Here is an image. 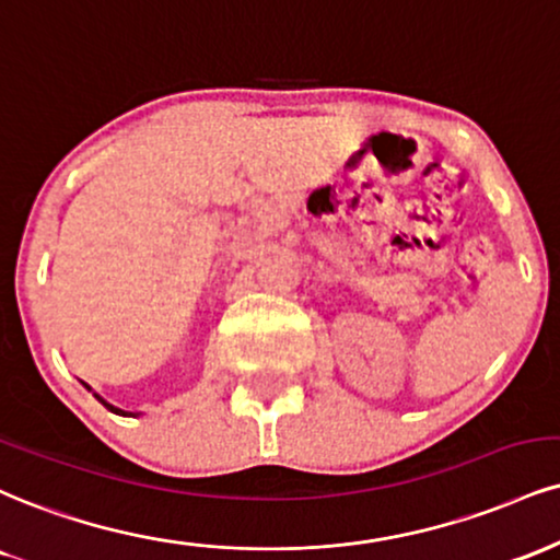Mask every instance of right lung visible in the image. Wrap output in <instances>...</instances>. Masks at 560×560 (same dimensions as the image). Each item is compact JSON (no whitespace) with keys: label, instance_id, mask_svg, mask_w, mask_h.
Wrapping results in <instances>:
<instances>
[{"label":"right lung","instance_id":"1","mask_svg":"<svg viewBox=\"0 0 560 560\" xmlns=\"http://www.w3.org/2000/svg\"><path fill=\"white\" fill-rule=\"evenodd\" d=\"M83 386H85L88 390H93L91 386H88V383H83ZM93 396H96V399H98L101 404H104V407H106V409H109V412H114V415H122V417H138V415H140V412H125V409L114 407V404H109V401H106V399H101V396H98V394H93Z\"/></svg>","mask_w":560,"mask_h":560}]
</instances>
